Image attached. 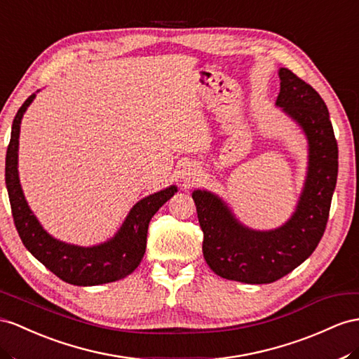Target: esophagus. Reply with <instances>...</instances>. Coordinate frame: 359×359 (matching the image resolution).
<instances>
[{"instance_id": "1", "label": "esophagus", "mask_w": 359, "mask_h": 359, "mask_svg": "<svg viewBox=\"0 0 359 359\" xmlns=\"http://www.w3.org/2000/svg\"><path fill=\"white\" fill-rule=\"evenodd\" d=\"M191 182H194V176H192V174H188V176L183 177V183H188V185H189Z\"/></svg>"}]
</instances>
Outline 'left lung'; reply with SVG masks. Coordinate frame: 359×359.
Returning <instances> with one entry per match:
<instances>
[{"label":"left lung","mask_w":359,"mask_h":359,"mask_svg":"<svg viewBox=\"0 0 359 359\" xmlns=\"http://www.w3.org/2000/svg\"><path fill=\"white\" fill-rule=\"evenodd\" d=\"M279 79L276 106L300 126L309 150L305 187L291 218L273 231H253L238 222L218 196L192 192L205 259L210 270L229 280L271 283L283 278L309 258L327 224L338 174V145L329 110L318 92L290 69L280 68Z\"/></svg>","instance_id":"left-lung-1"}]
</instances>
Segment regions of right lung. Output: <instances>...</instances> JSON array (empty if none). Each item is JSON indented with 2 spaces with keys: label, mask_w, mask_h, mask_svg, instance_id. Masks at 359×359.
<instances>
[{
  "label": "right lung",
  "mask_w": 359,
  "mask_h": 359,
  "mask_svg": "<svg viewBox=\"0 0 359 359\" xmlns=\"http://www.w3.org/2000/svg\"><path fill=\"white\" fill-rule=\"evenodd\" d=\"M34 97L36 94H32L18 110L6 154V187L21 241L36 259L63 282L90 287L123 279L133 273L142 261L150 219L174 196V192H177V187L171 185L137 201L115 236L103 244L80 247L53 238L32 212L18 176L21 119Z\"/></svg>",
  "instance_id": "1"
}]
</instances>
